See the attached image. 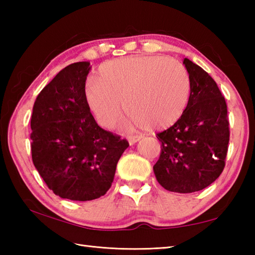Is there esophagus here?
I'll use <instances>...</instances> for the list:
<instances>
[{"label": "esophagus", "instance_id": "34e87169", "mask_svg": "<svg viewBox=\"0 0 255 255\" xmlns=\"http://www.w3.org/2000/svg\"><path fill=\"white\" fill-rule=\"evenodd\" d=\"M142 138L141 134H130V136H128V140H129V143L133 144L136 143L137 141H139L140 139Z\"/></svg>", "mask_w": 255, "mask_h": 255}]
</instances>
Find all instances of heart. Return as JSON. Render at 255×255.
<instances>
[{
  "instance_id": "obj_1",
  "label": "heart",
  "mask_w": 255,
  "mask_h": 255,
  "mask_svg": "<svg viewBox=\"0 0 255 255\" xmlns=\"http://www.w3.org/2000/svg\"><path fill=\"white\" fill-rule=\"evenodd\" d=\"M191 80L181 62L163 57H127L102 64L85 96L102 126L111 128L124 110L129 122L150 129L174 124L187 105Z\"/></svg>"
}]
</instances>
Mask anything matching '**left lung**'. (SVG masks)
I'll list each match as a JSON object with an SVG mask.
<instances>
[{
    "instance_id": "obj_1",
    "label": "left lung",
    "mask_w": 255,
    "mask_h": 255,
    "mask_svg": "<svg viewBox=\"0 0 255 255\" xmlns=\"http://www.w3.org/2000/svg\"><path fill=\"white\" fill-rule=\"evenodd\" d=\"M183 63L191 94L178 121L156 133L161 153L153 171L162 187L185 194L202 191L223 173L230 130L226 100L217 83L189 59Z\"/></svg>"
}]
</instances>
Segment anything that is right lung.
Segmentation results:
<instances>
[{"label": "right lung", "instance_id": "1", "mask_svg": "<svg viewBox=\"0 0 255 255\" xmlns=\"http://www.w3.org/2000/svg\"><path fill=\"white\" fill-rule=\"evenodd\" d=\"M90 62L62 69L38 94L31 114V159L48 188L61 198L96 199L112 186L128 148L101 128L85 96Z\"/></svg>", "mask_w": 255, "mask_h": 255}]
</instances>
